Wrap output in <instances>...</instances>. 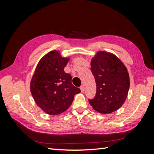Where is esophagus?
<instances>
[{
    "instance_id": "esophagus-1",
    "label": "esophagus",
    "mask_w": 154,
    "mask_h": 154,
    "mask_svg": "<svg viewBox=\"0 0 154 154\" xmlns=\"http://www.w3.org/2000/svg\"><path fill=\"white\" fill-rule=\"evenodd\" d=\"M80 90L82 92H83V91H84V87H83V85H82L80 87Z\"/></svg>"
}]
</instances>
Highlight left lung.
Here are the masks:
<instances>
[{
  "instance_id": "obj_1",
  "label": "left lung",
  "mask_w": 154,
  "mask_h": 154,
  "mask_svg": "<svg viewBox=\"0 0 154 154\" xmlns=\"http://www.w3.org/2000/svg\"><path fill=\"white\" fill-rule=\"evenodd\" d=\"M91 69L96 83L94 99L90 105L101 114L118 110L127 99L130 78L127 67L116 56L100 51L91 60Z\"/></svg>"
}]
</instances>
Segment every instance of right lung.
<instances>
[{
  "label": "right lung",
  "instance_id": "right-lung-1",
  "mask_svg": "<svg viewBox=\"0 0 154 154\" xmlns=\"http://www.w3.org/2000/svg\"><path fill=\"white\" fill-rule=\"evenodd\" d=\"M69 58L53 50L44 55L36 67L30 91L36 105L46 114L63 112L72 104L74 96L81 92L72 84L71 74L64 71Z\"/></svg>",
  "mask_w": 154,
  "mask_h": 154
}]
</instances>
